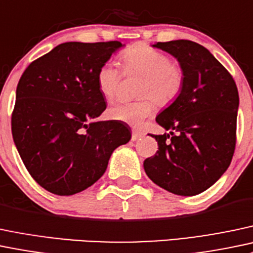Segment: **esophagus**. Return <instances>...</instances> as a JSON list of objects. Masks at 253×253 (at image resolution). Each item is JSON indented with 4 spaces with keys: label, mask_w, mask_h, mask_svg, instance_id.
I'll return each mask as SVG.
<instances>
[{
    "label": "esophagus",
    "mask_w": 253,
    "mask_h": 253,
    "mask_svg": "<svg viewBox=\"0 0 253 253\" xmlns=\"http://www.w3.org/2000/svg\"><path fill=\"white\" fill-rule=\"evenodd\" d=\"M144 137V133L140 131H137V129H134L133 132H132V140H139L140 138Z\"/></svg>",
    "instance_id": "34e87169"
}]
</instances>
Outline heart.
Segmentation results:
<instances>
[{
    "label": "heart",
    "instance_id": "heart-1",
    "mask_svg": "<svg viewBox=\"0 0 253 253\" xmlns=\"http://www.w3.org/2000/svg\"><path fill=\"white\" fill-rule=\"evenodd\" d=\"M126 73L144 76L139 87L143 99L111 106L109 115L115 121L132 127H140L155 110L153 99L159 105L173 102L182 91L184 75L182 69L171 63L167 54L144 43H138L121 53ZM121 73L114 64L105 63L97 71V86L106 100L115 99L119 92Z\"/></svg>",
    "mask_w": 253,
    "mask_h": 253
}]
</instances>
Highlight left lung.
<instances>
[{"label": "left lung", "mask_w": 253, "mask_h": 253, "mask_svg": "<svg viewBox=\"0 0 253 253\" xmlns=\"http://www.w3.org/2000/svg\"><path fill=\"white\" fill-rule=\"evenodd\" d=\"M177 59L184 75L178 97L156 116L166 131L151 134L159 150L145 159L155 184L175 195L193 196L227 171L235 149L239 93L230 74L209 49L189 40L153 44Z\"/></svg>", "instance_id": "1"}]
</instances>
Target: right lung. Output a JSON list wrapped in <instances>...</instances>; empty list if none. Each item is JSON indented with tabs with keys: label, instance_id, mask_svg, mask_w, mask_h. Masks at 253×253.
<instances>
[{
	"label": "right lung",
	"instance_id": "add662e5",
	"mask_svg": "<svg viewBox=\"0 0 253 253\" xmlns=\"http://www.w3.org/2000/svg\"><path fill=\"white\" fill-rule=\"evenodd\" d=\"M125 44L65 42L26 68L17 86L12 134L31 177L49 193L94 184L116 148L131 139L124 122L97 121L105 99L97 71Z\"/></svg>",
	"mask_w": 253,
	"mask_h": 253
}]
</instances>
